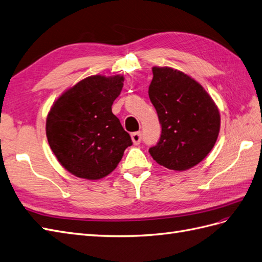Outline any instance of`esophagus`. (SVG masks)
<instances>
[{
    "label": "esophagus",
    "instance_id": "1",
    "mask_svg": "<svg viewBox=\"0 0 262 262\" xmlns=\"http://www.w3.org/2000/svg\"><path fill=\"white\" fill-rule=\"evenodd\" d=\"M130 136L134 145H139L140 142H142V135H140V133H133Z\"/></svg>",
    "mask_w": 262,
    "mask_h": 262
}]
</instances>
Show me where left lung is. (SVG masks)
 I'll use <instances>...</instances> for the list:
<instances>
[{"label": "left lung", "mask_w": 262, "mask_h": 262, "mask_svg": "<svg viewBox=\"0 0 262 262\" xmlns=\"http://www.w3.org/2000/svg\"><path fill=\"white\" fill-rule=\"evenodd\" d=\"M148 89L162 135L150 147L154 160L166 168L184 171L210 152L220 129V114L203 86L171 67H152Z\"/></svg>", "instance_id": "8db88e82"}]
</instances>
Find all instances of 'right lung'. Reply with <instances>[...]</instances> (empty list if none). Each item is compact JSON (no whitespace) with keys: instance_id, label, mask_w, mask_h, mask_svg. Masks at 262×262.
Here are the masks:
<instances>
[{"instance_id":"obj_1","label":"right lung","mask_w":262,"mask_h":262,"mask_svg":"<svg viewBox=\"0 0 262 262\" xmlns=\"http://www.w3.org/2000/svg\"><path fill=\"white\" fill-rule=\"evenodd\" d=\"M123 82V75L86 77L53 104L46 137L59 164L72 175L89 180L110 175L133 144L112 113Z\"/></svg>"}]
</instances>
